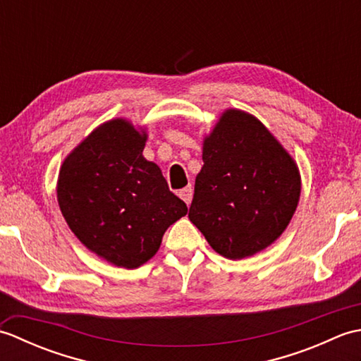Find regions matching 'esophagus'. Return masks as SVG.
<instances>
[{"label":"esophagus","instance_id":"34e87169","mask_svg":"<svg viewBox=\"0 0 361 361\" xmlns=\"http://www.w3.org/2000/svg\"><path fill=\"white\" fill-rule=\"evenodd\" d=\"M178 195H180L181 200H185V203L189 206L190 202H192V195H194L192 186H186L185 189H181L180 192H178Z\"/></svg>","mask_w":361,"mask_h":361}]
</instances>
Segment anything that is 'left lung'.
<instances>
[{
    "label": "left lung",
    "instance_id": "8db88e82",
    "mask_svg": "<svg viewBox=\"0 0 361 361\" xmlns=\"http://www.w3.org/2000/svg\"><path fill=\"white\" fill-rule=\"evenodd\" d=\"M189 220L219 255L250 257L278 239L301 195L298 166L252 114L229 109L203 141Z\"/></svg>",
    "mask_w": 361,
    "mask_h": 361
}]
</instances>
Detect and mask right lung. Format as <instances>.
<instances>
[{
	"label": "right lung",
	"mask_w": 361,
	"mask_h": 361,
	"mask_svg": "<svg viewBox=\"0 0 361 361\" xmlns=\"http://www.w3.org/2000/svg\"><path fill=\"white\" fill-rule=\"evenodd\" d=\"M145 140L126 119L105 122L65 158L57 181L60 211L75 237L128 270L155 256L166 229L188 214L161 169L142 157Z\"/></svg>",
	"instance_id": "1"
}]
</instances>
